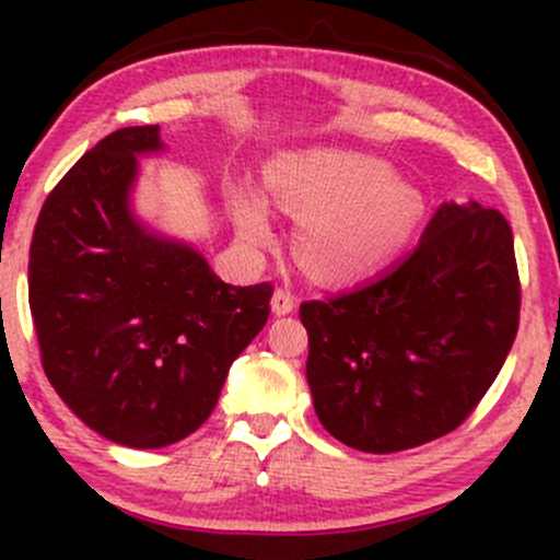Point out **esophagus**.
Returning a JSON list of instances; mask_svg holds the SVG:
<instances>
[{
  "label": "esophagus",
  "instance_id": "34e87169",
  "mask_svg": "<svg viewBox=\"0 0 560 560\" xmlns=\"http://www.w3.org/2000/svg\"><path fill=\"white\" fill-rule=\"evenodd\" d=\"M295 308V298H292L290 290H276L273 298H270V312L276 316H287Z\"/></svg>",
  "mask_w": 560,
  "mask_h": 560
}]
</instances>
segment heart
<instances>
[{"mask_svg":"<svg viewBox=\"0 0 560 560\" xmlns=\"http://www.w3.org/2000/svg\"><path fill=\"white\" fill-rule=\"evenodd\" d=\"M270 197L301 217L295 257L322 281H358L400 252L425 217L417 186L395 178L385 160L347 149L287 154L270 165ZM238 238L252 248L273 244L268 202L248 189L230 197Z\"/></svg>","mask_w":560,"mask_h":560,"instance_id":"1","label":"heart"}]
</instances>
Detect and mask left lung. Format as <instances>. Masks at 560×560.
Instances as JSON below:
<instances>
[{"instance_id":"obj_1","label":"left lung","mask_w":560,"mask_h":560,"mask_svg":"<svg viewBox=\"0 0 560 560\" xmlns=\"http://www.w3.org/2000/svg\"><path fill=\"white\" fill-rule=\"evenodd\" d=\"M521 319L515 241L495 208L444 202L376 279L301 306L306 380L325 431L400 453L455 431L499 376Z\"/></svg>"}]
</instances>
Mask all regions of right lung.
I'll use <instances>...</instances> for the list:
<instances>
[{
    "instance_id": "obj_1",
    "label": "right lung",
    "mask_w": 560,
    "mask_h": 560,
    "mask_svg": "<svg viewBox=\"0 0 560 560\" xmlns=\"http://www.w3.org/2000/svg\"><path fill=\"white\" fill-rule=\"evenodd\" d=\"M160 127L100 140L56 184L30 252V306L48 382L121 447L180 442L211 417L273 287L224 284L208 259L135 213L140 156Z\"/></svg>"
}]
</instances>
